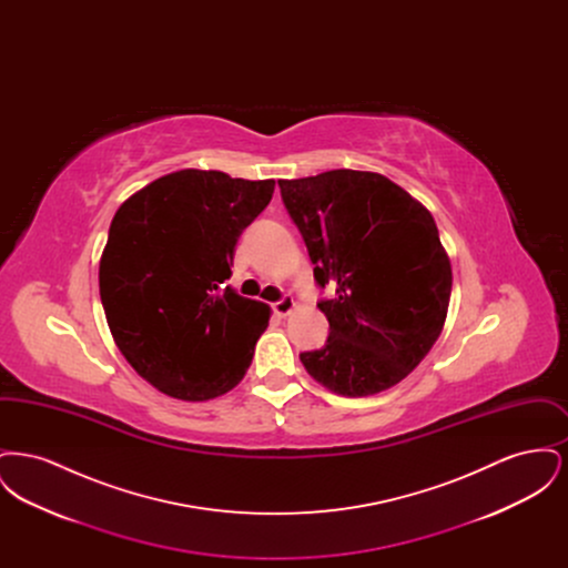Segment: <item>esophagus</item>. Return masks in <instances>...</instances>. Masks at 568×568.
<instances>
[{
  "label": "esophagus",
  "mask_w": 568,
  "mask_h": 568,
  "mask_svg": "<svg viewBox=\"0 0 568 568\" xmlns=\"http://www.w3.org/2000/svg\"><path fill=\"white\" fill-rule=\"evenodd\" d=\"M272 308H274V313H276L278 317H287V315L296 308V300L292 296L281 297L278 302L272 304Z\"/></svg>",
  "instance_id": "obj_1"
}]
</instances>
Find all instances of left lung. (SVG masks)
Here are the masks:
<instances>
[{"label":"left lung","instance_id":"8db88e82","mask_svg":"<svg viewBox=\"0 0 568 568\" xmlns=\"http://www.w3.org/2000/svg\"><path fill=\"white\" fill-rule=\"evenodd\" d=\"M320 287L329 336L300 353L306 373L334 394L373 396L428 355L443 332L452 264L433 215L377 172L329 170L278 181Z\"/></svg>","mask_w":568,"mask_h":568}]
</instances>
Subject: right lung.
Returning a JSON list of instances; mask_svg holds the SVG:
<instances>
[{
    "mask_svg": "<svg viewBox=\"0 0 568 568\" xmlns=\"http://www.w3.org/2000/svg\"><path fill=\"white\" fill-rule=\"evenodd\" d=\"M274 181L179 170L128 197L110 223L100 297L112 338L163 394L202 403L243 381L271 308L239 296L236 243Z\"/></svg>",
    "mask_w": 568,
    "mask_h": 568,
    "instance_id": "add662e5",
    "label": "right lung"
}]
</instances>
